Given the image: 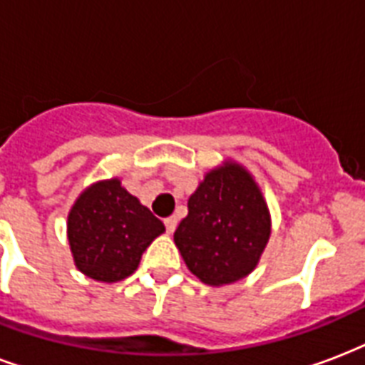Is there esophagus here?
I'll return each mask as SVG.
<instances>
[{"instance_id":"34e87169","label":"esophagus","mask_w":365,"mask_h":365,"mask_svg":"<svg viewBox=\"0 0 365 365\" xmlns=\"http://www.w3.org/2000/svg\"><path fill=\"white\" fill-rule=\"evenodd\" d=\"M177 225H179V219H177V217H168V219H165V228H168V232L169 234H173L175 232V228H177Z\"/></svg>"}]
</instances>
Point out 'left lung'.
I'll return each instance as SVG.
<instances>
[{"label":"left lung","instance_id":"obj_1","mask_svg":"<svg viewBox=\"0 0 365 365\" xmlns=\"http://www.w3.org/2000/svg\"><path fill=\"white\" fill-rule=\"evenodd\" d=\"M270 228L267 200L253 175L227 160L197 185L173 240L200 282L227 285L255 270Z\"/></svg>","mask_w":365,"mask_h":365}]
</instances>
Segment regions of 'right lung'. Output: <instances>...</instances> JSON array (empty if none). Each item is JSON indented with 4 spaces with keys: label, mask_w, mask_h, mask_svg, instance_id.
I'll return each instance as SVG.
<instances>
[{
    "label": "right lung",
    "mask_w": 365,
    "mask_h": 365,
    "mask_svg": "<svg viewBox=\"0 0 365 365\" xmlns=\"http://www.w3.org/2000/svg\"><path fill=\"white\" fill-rule=\"evenodd\" d=\"M163 232V222L118 177L87 186L76 197L66 222L76 268L104 284L131 276L144 250Z\"/></svg>",
    "instance_id": "right-lung-1"
}]
</instances>
